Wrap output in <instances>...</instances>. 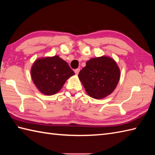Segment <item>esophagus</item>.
<instances>
[{"label":"esophagus","instance_id":"obj_1","mask_svg":"<svg viewBox=\"0 0 155 155\" xmlns=\"http://www.w3.org/2000/svg\"><path fill=\"white\" fill-rule=\"evenodd\" d=\"M79 72H80V68H77L74 70V72L76 74H78V73H79Z\"/></svg>","mask_w":155,"mask_h":155}]
</instances>
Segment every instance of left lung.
Returning a JSON list of instances; mask_svg holds the SVG:
<instances>
[{"label":"left lung","mask_w":155,"mask_h":155,"mask_svg":"<svg viewBox=\"0 0 155 155\" xmlns=\"http://www.w3.org/2000/svg\"><path fill=\"white\" fill-rule=\"evenodd\" d=\"M120 77L117 62L107 56L91 58L78 74L87 93L96 99L105 98L113 93Z\"/></svg>","instance_id":"1"}]
</instances>
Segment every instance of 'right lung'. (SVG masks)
<instances>
[{
	"label": "right lung",
	"mask_w": 155,
	"mask_h": 155,
	"mask_svg": "<svg viewBox=\"0 0 155 155\" xmlns=\"http://www.w3.org/2000/svg\"><path fill=\"white\" fill-rule=\"evenodd\" d=\"M31 78L39 91L45 95H53L60 91L74 71L58 56L36 60L31 70Z\"/></svg>",
	"instance_id": "add662e5"
}]
</instances>
